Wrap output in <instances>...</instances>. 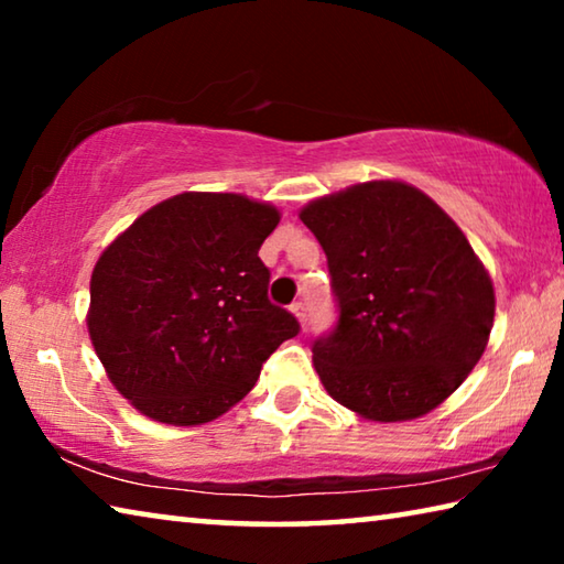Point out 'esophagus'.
<instances>
[{"label":"esophagus","instance_id":"obj_1","mask_svg":"<svg viewBox=\"0 0 564 564\" xmlns=\"http://www.w3.org/2000/svg\"><path fill=\"white\" fill-rule=\"evenodd\" d=\"M291 313L295 318H299V323L301 326H305V303H301V301H295L293 305H291Z\"/></svg>","mask_w":564,"mask_h":564}]
</instances>
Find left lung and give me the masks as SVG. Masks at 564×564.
I'll list each match as a JSON object with an SVG mask.
<instances>
[{"instance_id": "1", "label": "left lung", "mask_w": 564, "mask_h": 564, "mask_svg": "<svg viewBox=\"0 0 564 564\" xmlns=\"http://www.w3.org/2000/svg\"><path fill=\"white\" fill-rule=\"evenodd\" d=\"M301 221L328 259L338 323L313 340L333 400L398 423L455 393L488 346L495 291L457 224L403 181L311 202Z\"/></svg>"}]
</instances>
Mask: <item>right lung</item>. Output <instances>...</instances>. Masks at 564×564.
Segmentation results:
<instances>
[{
    "instance_id": "1",
    "label": "right lung",
    "mask_w": 564,
    "mask_h": 564,
    "mask_svg": "<svg viewBox=\"0 0 564 564\" xmlns=\"http://www.w3.org/2000/svg\"><path fill=\"white\" fill-rule=\"evenodd\" d=\"M279 208L186 191L141 214L91 273L89 338L113 388L169 425L224 415L299 321L269 301L259 248Z\"/></svg>"
}]
</instances>
